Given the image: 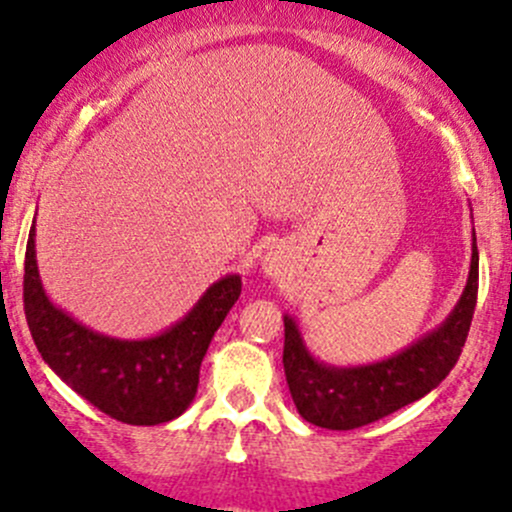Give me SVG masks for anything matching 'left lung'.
<instances>
[{
    "label": "left lung",
    "instance_id": "1",
    "mask_svg": "<svg viewBox=\"0 0 512 512\" xmlns=\"http://www.w3.org/2000/svg\"><path fill=\"white\" fill-rule=\"evenodd\" d=\"M478 294L473 233L466 287L444 321L390 358L363 365H331L306 346L297 319L284 314V375L297 412L324 429H358L432 392L459 360Z\"/></svg>",
    "mask_w": 512,
    "mask_h": 512
}]
</instances>
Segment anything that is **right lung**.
<instances>
[{
  "instance_id": "right-lung-1",
  "label": "right lung",
  "mask_w": 512,
  "mask_h": 512,
  "mask_svg": "<svg viewBox=\"0 0 512 512\" xmlns=\"http://www.w3.org/2000/svg\"><path fill=\"white\" fill-rule=\"evenodd\" d=\"M240 289V274H225L157 336L115 338L80 324L46 294L36 265V218L26 242L24 311L41 358L90 405L125 424L152 427L188 410L203 355Z\"/></svg>"
}]
</instances>
